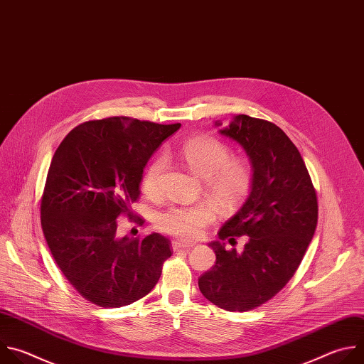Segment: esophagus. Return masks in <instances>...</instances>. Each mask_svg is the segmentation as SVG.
<instances>
[{"label": "esophagus", "mask_w": 364, "mask_h": 364, "mask_svg": "<svg viewBox=\"0 0 364 364\" xmlns=\"http://www.w3.org/2000/svg\"><path fill=\"white\" fill-rule=\"evenodd\" d=\"M193 244H186V242H181V241H173L172 242V248L173 251H181V250H189L192 248Z\"/></svg>", "instance_id": "1"}]
</instances>
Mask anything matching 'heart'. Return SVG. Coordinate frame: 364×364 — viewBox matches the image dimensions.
Masks as SVG:
<instances>
[{"label": "heart", "instance_id": "obj_1", "mask_svg": "<svg viewBox=\"0 0 364 364\" xmlns=\"http://www.w3.org/2000/svg\"><path fill=\"white\" fill-rule=\"evenodd\" d=\"M181 155L188 168L205 182L208 195L223 208L234 206L248 192L252 182L250 165L240 158L230 159L227 144L209 136L188 140ZM165 168V158L156 156L143 172L141 188L154 195ZM215 208L209 202L193 205H172L156 216V227L182 241L200 238L212 224Z\"/></svg>", "mask_w": 364, "mask_h": 364}]
</instances>
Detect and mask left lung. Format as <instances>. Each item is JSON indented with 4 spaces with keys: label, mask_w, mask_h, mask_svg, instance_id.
Here are the masks:
<instances>
[{
    "label": "left lung",
    "mask_w": 364,
    "mask_h": 364,
    "mask_svg": "<svg viewBox=\"0 0 364 364\" xmlns=\"http://www.w3.org/2000/svg\"><path fill=\"white\" fill-rule=\"evenodd\" d=\"M220 133L250 158L251 192L218 232L220 241L209 244L216 262L198 284L220 309L248 311L271 300L297 271L317 227V195L296 144L274 123L238 114ZM241 235H249L243 252H227L223 241Z\"/></svg>",
    "instance_id": "1"
}]
</instances>
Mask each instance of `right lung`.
<instances>
[{
  "instance_id": "obj_1",
  "label": "right lung",
  "mask_w": 364,
  "mask_h": 364,
  "mask_svg": "<svg viewBox=\"0 0 364 364\" xmlns=\"http://www.w3.org/2000/svg\"><path fill=\"white\" fill-rule=\"evenodd\" d=\"M181 127L123 116L73 129L57 148L41 198V227L51 255L90 303L116 309L149 294L172 255L161 234L117 235V218L132 216L143 169Z\"/></svg>"
}]
</instances>
